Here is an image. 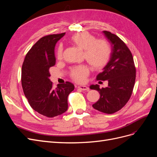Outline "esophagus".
Listing matches in <instances>:
<instances>
[{
	"mask_svg": "<svg viewBox=\"0 0 157 157\" xmlns=\"http://www.w3.org/2000/svg\"><path fill=\"white\" fill-rule=\"evenodd\" d=\"M78 88L81 90H84V91H88V90H89V88L86 86H78Z\"/></svg>",
	"mask_w": 157,
	"mask_h": 157,
	"instance_id": "obj_1",
	"label": "esophagus"
}]
</instances>
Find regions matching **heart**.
<instances>
[{"label":"heart","instance_id":"obj_1","mask_svg":"<svg viewBox=\"0 0 157 157\" xmlns=\"http://www.w3.org/2000/svg\"><path fill=\"white\" fill-rule=\"evenodd\" d=\"M71 42L77 48L84 50V58L96 71L103 69L109 63L111 57V47L105 40H97L88 32H81L73 35ZM63 47L59 45L56 52L58 59H62ZM90 73V69L85 65L76 66L71 69V78L78 83L84 82Z\"/></svg>","mask_w":157,"mask_h":157}]
</instances>
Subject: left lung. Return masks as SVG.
<instances>
[{"label":"left lung","mask_w":157,"mask_h":157,"mask_svg":"<svg viewBox=\"0 0 157 157\" xmlns=\"http://www.w3.org/2000/svg\"><path fill=\"white\" fill-rule=\"evenodd\" d=\"M103 33L112 46L111 58L97 76V80H107L108 86L99 88L98 84L91 85L90 89L100 94L99 100L92 107L107 114L119 111L129 100L136 80V67L130 50L119 37L111 32Z\"/></svg>","instance_id":"left-lung-1"}]
</instances>
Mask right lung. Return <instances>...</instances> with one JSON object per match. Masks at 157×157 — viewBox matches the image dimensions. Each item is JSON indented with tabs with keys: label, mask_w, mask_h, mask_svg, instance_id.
<instances>
[{
	"label": "right lung",
	"mask_w": 157,
	"mask_h": 157,
	"mask_svg": "<svg viewBox=\"0 0 157 157\" xmlns=\"http://www.w3.org/2000/svg\"><path fill=\"white\" fill-rule=\"evenodd\" d=\"M65 33L42 37L27 52L21 68V85L30 106L52 118L67 110V98L75 88L69 82L53 87L49 69L56 64L54 48Z\"/></svg>",
	"instance_id": "right-lung-1"
}]
</instances>
